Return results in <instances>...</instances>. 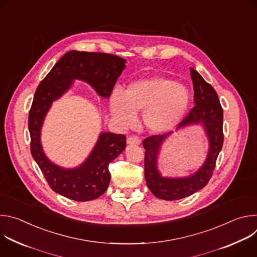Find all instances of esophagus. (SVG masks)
Segmentation results:
<instances>
[{
	"instance_id": "34e87169",
	"label": "esophagus",
	"mask_w": 257,
	"mask_h": 257,
	"mask_svg": "<svg viewBox=\"0 0 257 257\" xmlns=\"http://www.w3.org/2000/svg\"><path fill=\"white\" fill-rule=\"evenodd\" d=\"M140 142H141L140 138H139V137H137V136H134V135L129 136V137L127 138V143H128V144L138 145V144H140Z\"/></svg>"
}]
</instances>
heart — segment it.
I'll return each instance as SVG.
<instances>
[{"instance_id":"obj_1","label":"heart","mask_w":257,"mask_h":257,"mask_svg":"<svg viewBox=\"0 0 257 257\" xmlns=\"http://www.w3.org/2000/svg\"><path fill=\"white\" fill-rule=\"evenodd\" d=\"M185 86L163 76H151L130 82L122 93L115 90L109 105L116 120L124 127L136 123L137 112L143 111V122L149 130L164 133L173 129L189 104Z\"/></svg>"}]
</instances>
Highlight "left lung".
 Here are the masks:
<instances>
[{
    "label": "left lung",
    "mask_w": 257,
    "mask_h": 257,
    "mask_svg": "<svg viewBox=\"0 0 257 257\" xmlns=\"http://www.w3.org/2000/svg\"><path fill=\"white\" fill-rule=\"evenodd\" d=\"M194 89V106L183 119L179 128L192 124H201L209 140V150L203 166L192 176L186 178H165L158 170V155L162 143L172 133L158 134L143 140L144 177L152 193L164 200H178L190 196L202 189L209 181L215 168L216 159L224 144V112L214 88L207 83L199 73L190 68Z\"/></svg>",
    "instance_id": "1"
}]
</instances>
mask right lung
I'll return each mask as SVG.
<instances>
[{
    "instance_id": "obj_1",
    "label": "right lung",
    "mask_w": 257,
    "mask_h": 257,
    "mask_svg": "<svg viewBox=\"0 0 257 257\" xmlns=\"http://www.w3.org/2000/svg\"><path fill=\"white\" fill-rule=\"evenodd\" d=\"M126 60L112 54L70 51L42 80L34 93L28 116L30 152L50 187L76 201L98 198L108 187V165L126 148V136L102 132L86 161L75 169H63L44 154L41 128L52 102L65 93L74 79L89 83L98 95L108 97L125 68Z\"/></svg>"
}]
</instances>
